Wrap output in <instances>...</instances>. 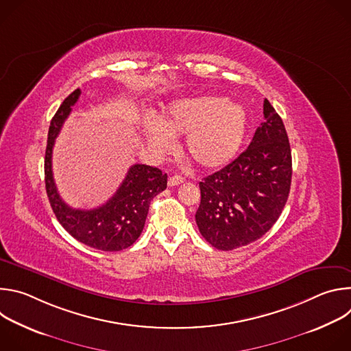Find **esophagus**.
<instances>
[{
  "mask_svg": "<svg viewBox=\"0 0 351 351\" xmlns=\"http://www.w3.org/2000/svg\"><path fill=\"white\" fill-rule=\"evenodd\" d=\"M183 182H184V178H182V176H179V175H173V176H171V178L168 179V184H169L171 187L178 186V184H180V183H183Z\"/></svg>",
  "mask_w": 351,
  "mask_h": 351,
  "instance_id": "obj_1",
  "label": "esophagus"
}]
</instances>
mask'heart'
<instances>
[{
    "instance_id": "heart-1",
    "label": "heart",
    "mask_w": 351,
    "mask_h": 351,
    "mask_svg": "<svg viewBox=\"0 0 351 351\" xmlns=\"http://www.w3.org/2000/svg\"><path fill=\"white\" fill-rule=\"evenodd\" d=\"M144 136L158 153H168L175 136H186V156L203 169L229 164L239 153L247 130V114L218 95H198L175 101L161 115L144 122Z\"/></svg>"
}]
</instances>
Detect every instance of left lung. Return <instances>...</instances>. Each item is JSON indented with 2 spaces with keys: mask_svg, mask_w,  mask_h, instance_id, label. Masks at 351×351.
Masks as SVG:
<instances>
[{
  "mask_svg": "<svg viewBox=\"0 0 351 351\" xmlns=\"http://www.w3.org/2000/svg\"><path fill=\"white\" fill-rule=\"evenodd\" d=\"M291 183V152L282 118L265 98L264 122L232 164L199 182V233L215 248L247 245L278 221Z\"/></svg>",
  "mask_w": 351,
  "mask_h": 351,
  "instance_id": "obj_1",
  "label": "left lung"
}]
</instances>
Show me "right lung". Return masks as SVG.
Segmentation results:
<instances>
[{
	"mask_svg": "<svg viewBox=\"0 0 351 351\" xmlns=\"http://www.w3.org/2000/svg\"><path fill=\"white\" fill-rule=\"evenodd\" d=\"M79 95L80 88L71 93L49 123L44 160L47 195L58 222L71 236L101 252H121L141 234L149 203L167 189L168 176L158 168L136 164L130 167L125 180L106 204L94 210L71 208L61 198L54 182L53 148Z\"/></svg>",
	"mask_w": 351,
	"mask_h": 351,
	"instance_id": "right-lung-1",
	"label": "right lung"
}]
</instances>
